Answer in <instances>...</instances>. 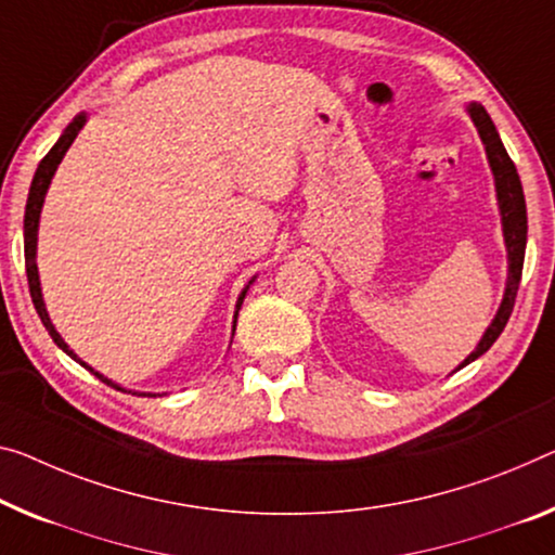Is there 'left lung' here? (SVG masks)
Here are the masks:
<instances>
[{
    "mask_svg": "<svg viewBox=\"0 0 555 555\" xmlns=\"http://www.w3.org/2000/svg\"><path fill=\"white\" fill-rule=\"evenodd\" d=\"M468 114H472L476 129H479V135H481V141L486 146V156H489V164H491V170H493V181H496L501 223H504V241H506V250H508V280H506V293H504V300H501L496 318H493L489 330H486V335L481 337L479 347H476L474 352L468 354L462 364H459V370L466 366L468 362L479 360L486 349L496 343L501 332H504L511 312H514L518 283H521L524 255H526V233H528L521 178H518L514 160L508 158L504 143H501V139H499L496 126H493L491 116L486 114V108L481 104L468 106Z\"/></svg>",
    "mask_w": 555,
    "mask_h": 555,
    "instance_id": "1",
    "label": "left lung"
}]
</instances>
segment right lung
I'll list each match as a JSON object with an SVG mask.
<instances>
[{
	"label": "right lung",
	"instance_id": "right-lung-1",
	"mask_svg": "<svg viewBox=\"0 0 555 555\" xmlns=\"http://www.w3.org/2000/svg\"><path fill=\"white\" fill-rule=\"evenodd\" d=\"M83 124H87V114H79V116H76L74 121L64 129L62 139H59V141L54 143V146H51V151L47 153V156L41 158V164H39V168H37V173H34L31 189H29L27 210H24V262H27V280H29L31 302H34V307H37L39 318H41V322H44V327H47V332L51 335V339H54V343H56V347H59V349H64V352L69 354L72 360H76V362H81V360L72 352L69 345H66L64 339H62V335H59V332L54 330V325H51V320H49V314H47V307H44V297H41V287H39V270H37V230H39V212H41V206H44V195H47V191H49L51 176L56 173V166L62 164L64 153L69 151V146H72L74 139H76V133L81 131V126H83ZM250 283H253V280H250ZM248 287H250V285H248ZM248 287L243 289L241 297H237V305H235L237 310H241L243 297H245V293H248ZM235 314H237V312H235ZM81 364H83V362H81ZM83 366H87V370H91L89 364H83ZM91 372L96 374V377H99L101 382H106V385L116 387V389H121L118 385H114V382H111V379H106L104 374H99L96 370H91Z\"/></svg>",
	"mask_w": 555,
	"mask_h": 555
}]
</instances>
